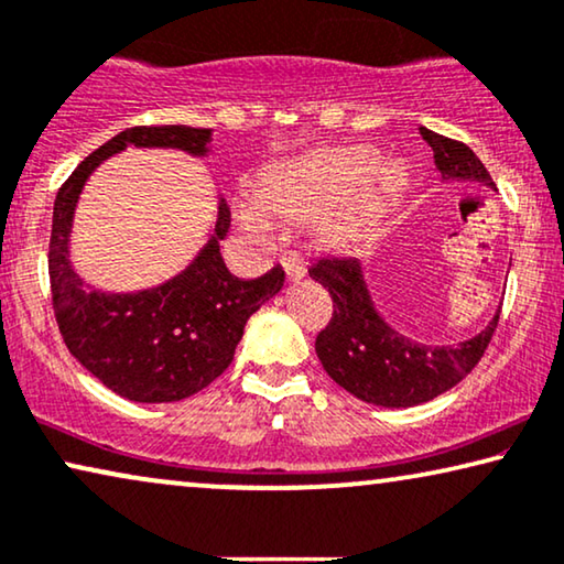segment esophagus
I'll return each mask as SVG.
<instances>
[{
  "instance_id": "obj_1",
  "label": "esophagus",
  "mask_w": 564,
  "mask_h": 564,
  "mask_svg": "<svg viewBox=\"0 0 564 564\" xmlns=\"http://www.w3.org/2000/svg\"><path fill=\"white\" fill-rule=\"evenodd\" d=\"M281 265H283L285 275H289V281H301L306 275V263L299 252H283Z\"/></svg>"
}]
</instances>
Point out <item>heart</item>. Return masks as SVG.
<instances>
[{
  "mask_svg": "<svg viewBox=\"0 0 564 564\" xmlns=\"http://www.w3.org/2000/svg\"><path fill=\"white\" fill-rule=\"evenodd\" d=\"M370 163L372 155L360 148L319 150L275 173L268 192L258 186L242 188L235 202L237 221L258 240H271L281 217L299 221L329 209L358 184Z\"/></svg>",
  "mask_w": 564,
  "mask_h": 564,
  "instance_id": "obj_1",
  "label": "heart"
}]
</instances>
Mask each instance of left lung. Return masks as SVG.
<instances>
[{"instance_id": "left-lung-1", "label": "left lung", "mask_w": 564, "mask_h": 564, "mask_svg": "<svg viewBox=\"0 0 564 564\" xmlns=\"http://www.w3.org/2000/svg\"><path fill=\"white\" fill-rule=\"evenodd\" d=\"M419 132L432 148L442 181H475L496 192L486 165L465 142L426 127ZM308 275L335 301L332 322L316 337V355L337 386L372 406L409 409L449 391L478 365L501 316L498 306L488 327L465 343L424 345L383 319L358 258H322L308 265Z\"/></svg>"}]
</instances>
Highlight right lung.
Masks as SVG:
<instances>
[{"label": "right lung", "instance_id": "obj_1", "mask_svg": "<svg viewBox=\"0 0 564 564\" xmlns=\"http://www.w3.org/2000/svg\"><path fill=\"white\" fill-rule=\"evenodd\" d=\"M130 145L206 158L212 130L130 127L78 163L53 204L47 250L53 312L70 355L109 391L138 403H171L199 393L229 368L245 324L283 289L285 273L273 268L245 281L227 271L219 240L227 237L232 217L219 199L212 237L173 279L140 291H105L86 283L70 263L76 206L91 173Z\"/></svg>", "mask_w": 564, "mask_h": 564}]
</instances>
